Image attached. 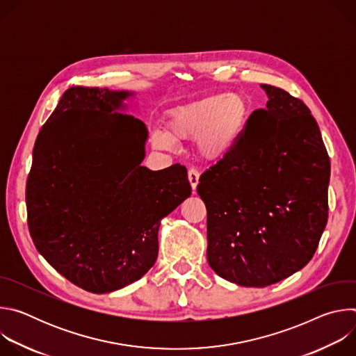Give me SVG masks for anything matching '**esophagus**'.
<instances>
[{
	"mask_svg": "<svg viewBox=\"0 0 356 356\" xmlns=\"http://www.w3.org/2000/svg\"><path fill=\"white\" fill-rule=\"evenodd\" d=\"M198 179H200V173L197 169H190L188 170V181L191 184V188L195 190L197 184H198Z\"/></svg>",
	"mask_w": 356,
	"mask_h": 356,
	"instance_id": "34e87169",
	"label": "esophagus"
}]
</instances>
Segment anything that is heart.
<instances>
[{
  "instance_id": "heart-1",
  "label": "heart",
  "mask_w": 356,
  "mask_h": 356,
  "mask_svg": "<svg viewBox=\"0 0 356 356\" xmlns=\"http://www.w3.org/2000/svg\"><path fill=\"white\" fill-rule=\"evenodd\" d=\"M248 104L239 94H213L177 107L169 114L168 131L152 134V146L175 150L177 142L195 139V150L204 161L218 162L236 146L246 124Z\"/></svg>"
}]
</instances>
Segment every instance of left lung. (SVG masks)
<instances>
[{"label": "left lung", "instance_id": "8db88e82", "mask_svg": "<svg viewBox=\"0 0 356 356\" xmlns=\"http://www.w3.org/2000/svg\"><path fill=\"white\" fill-rule=\"evenodd\" d=\"M236 146L200 176L207 209V261L245 287L277 283L313 258L328 218L331 165L320 128L301 99L261 84Z\"/></svg>", "mask_w": 356, "mask_h": 356}]
</instances>
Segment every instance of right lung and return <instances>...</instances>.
<instances>
[{"label": "right lung", "mask_w": 356, "mask_h": 356, "mask_svg": "<svg viewBox=\"0 0 356 356\" xmlns=\"http://www.w3.org/2000/svg\"><path fill=\"white\" fill-rule=\"evenodd\" d=\"M135 91L72 87L39 131L26 181L28 227L40 255L97 294L155 265L161 221L190 197L187 170L142 166L147 128L125 114Z\"/></svg>", "instance_id": "add662e5"}]
</instances>
